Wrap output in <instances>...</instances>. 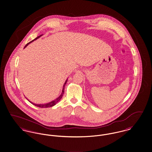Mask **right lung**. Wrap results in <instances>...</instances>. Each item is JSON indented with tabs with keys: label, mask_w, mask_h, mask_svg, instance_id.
<instances>
[{
	"label": "right lung",
	"mask_w": 152,
	"mask_h": 152,
	"mask_svg": "<svg viewBox=\"0 0 152 152\" xmlns=\"http://www.w3.org/2000/svg\"><path fill=\"white\" fill-rule=\"evenodd\" d=\"M42 36V35H40L39 36H38V37H37L36 38H35L34 40H32V41H31V42H30L29 43H28L27 44H26V45L24 46V48H25L26 47H27V46H28V45L30 43H31V42H33L34 40H36V39H37L38 38H39L40 37ZM67 80H66V82H65V83H64V87H63V90H62V94H61V96H59L58 98H57L56 99H55L54 101H51V102H49L48 104H33L32 102H31L30 101V102H31V104H33L34 105H35V106H37V107H42V108H46V107H52V106H54L55 104H56V103L58 102H59L60 100H61V99L62 98V97L63 96V95H64V86H65V85H66V82H67Z\"/></svg>",
	"instance_id": "1"
}]
</instances>
